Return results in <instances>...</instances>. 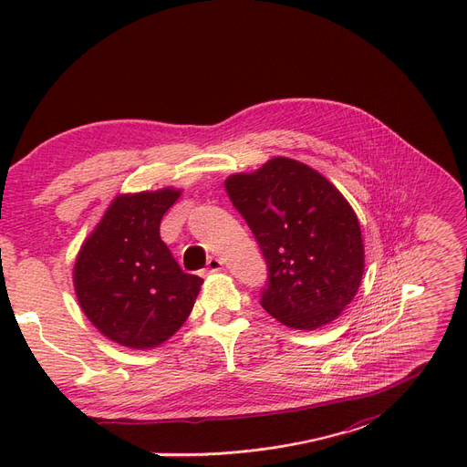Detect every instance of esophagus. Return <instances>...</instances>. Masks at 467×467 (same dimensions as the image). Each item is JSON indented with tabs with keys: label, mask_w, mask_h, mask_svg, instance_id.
Masks as SVG:
<instances>
[{
	"label": "esophagus",
	"mask_w": 467,
	"mask_h": 467,
	"mask_svg": "<svg viewBox=\"0 0 467 467\" xmlns=\"http://www.w3.org/2000/svg\"><path fill=\"white\" fill-rule=\"evenodd\" d=\"M221 269H223V262L219 260V257H210V260H207V271L217 273Z\"/></svg>",
	"instance_id": "esophagus-1"
}]
</instances>
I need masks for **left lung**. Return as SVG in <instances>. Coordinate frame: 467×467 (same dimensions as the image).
I'll return each mask as SVG.
<instances>
[{"label": "left lung", "instance_id": "obj_1", "mask_svg": "<svg viewBox=\"0 0 467 467\" xmlns=\"http://www.w3.org/2000/svg\"><path fill=\"white\" fill-rule=\"evenodd\" d=\"M224 188L267 262L265 312L300 331L335 321L354 300L366 267L348 200L321 172L288 158L236 172Z\"/></svg>", "mask_w": 467, "mask_h": 467}]
</instances>
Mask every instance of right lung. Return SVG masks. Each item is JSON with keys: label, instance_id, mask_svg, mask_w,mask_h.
<instances>
[{"label": "right lung", "instance_id": "add662e5", "mask_svg": "<svg viewBox=\"0 0 467 467\" xmlns=\"http://www.w3.org/2000/svg\"><path fill=\"white\" fill-rule=\"evenodd\" d=\"M181 192L167 186L119 194L77 255L73 285L82 312L120 347H160L194 307L203 279L184 273L160 236Z\"/></svg>", "mask_w": 467, "mask_h": 467}]
</instances>
